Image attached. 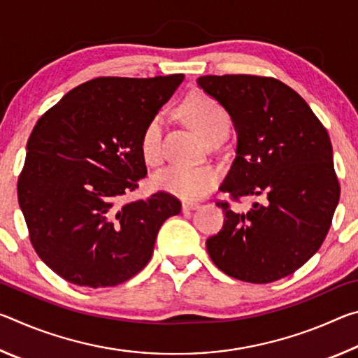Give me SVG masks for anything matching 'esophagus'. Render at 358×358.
<instances>
[{
	"instance_id": "1",
	"label": "esophagus",
	"mask_w": 358,
	"mask_h": 358,
	"mask_svg": "<svg viewBox=\"0 0 358 358\" xmlns=\"http://www.w3.org/2000/svg\"><path fill=\"white\" fill-rule=\"evenodd\" d=\"M181 207H183L185 211H191V210H197L199 207H201V205L196 203V202H183V205H181Z\"/></svg>"
}]
</instances>
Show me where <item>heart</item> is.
<instances>
[{
  "label": "heart",
  "instance_id": "obj_1",
  "mask_svg": "<svg viewBox=\"0 0 358 358\" xmlns=\"http://www.w3.org/2000/svg\"><path fill=\"white\" fill-rule=\"evenodd\" d=\"M181 113L196 134L207 142L220 132L229 129V117L224 108L208 96L194 94L181 106ZM161 132L162 121L159 117L151 118L141 137V151L145 162L155 166L161 161ZM220 172L213 166H169L155 175V185L159 189L171 192L185 201H197L208 194L217 183Z\"/></svg>",
  "mask_w": 358,
  "mask_h": 358
}]
</instances>
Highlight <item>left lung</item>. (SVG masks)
<instances>
[{"label": "left lung", "instance_id": "left-lung-1", "mask_svg": "<svg viewBox=\"0 0 358 358\" xmlns=\"http://www.w3.org/2000/svg\"><path fill=\"white\" fill-rule=\"evenodd\" d=\"M197 85L237 132V156L220 189L265 197L246 213L217 202L226 220L207 251L235 280H281L316 254L330 229L339 201L330 137L306 101L276 78L203 76Z\"/></svg>", "mask_w": 358, "mask_h": 358}]
</instances>
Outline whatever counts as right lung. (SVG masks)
<instances>
[{"mask_svg": "<svg viewBox=\"0 0 358 358\" xmlns=\"http://www.w3.org/2000/svg\"><path fill=\"white\" fill-rule=\"evenodd\" d=\"M183 78H93L36 123L19 205L36 252L63 280L93 289L128 281L148 264L162 222L180 213L167 192L120 199L147 175L142 132Z\"/></svg>", "mask_w": 358, "mask_h": 358, "instance_id": "right-lung-1", "label": "right lung"}]
</instances>
